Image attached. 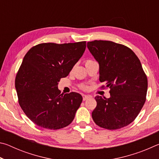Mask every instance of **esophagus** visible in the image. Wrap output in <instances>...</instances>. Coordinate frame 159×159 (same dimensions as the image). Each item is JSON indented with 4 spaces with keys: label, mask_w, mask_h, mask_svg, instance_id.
I'll use <instances>...</instances> for the list:
<instances>
[{
    "label": "esophagus",
    "mask_w": 159,
    "mask_h": 159,
    "mask_svg": "<svg viewBox=\"0 0 159 159\" xmlns=\"http://www.w3.org/2000/svg\"><path fill=\"white\" fill-rule=\"evenodd\" d=\"M82 96H83V101L87 100L88 99H89V98H90V96H89V95H83Z\"/></svg>",
    "instance_id": "1"
}]
</instances>
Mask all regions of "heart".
<instances>
[{"instance_id": "heart-1", "label": "heart", "mask_w": 159, "mask_h": 159, "mask_svg": "<svg viewBox=\"0 0 159 159\" xmlns=\"http://www.w3.org/2000/svg\"><path fill=\"white\" fill-rule=\"evenodd\" d=\"M91 61V60H86V61ZM86 61H85V62H86ZM80 89L83 90H87L88 86L85 85H80Z\"/></svg>"}]
</instances>
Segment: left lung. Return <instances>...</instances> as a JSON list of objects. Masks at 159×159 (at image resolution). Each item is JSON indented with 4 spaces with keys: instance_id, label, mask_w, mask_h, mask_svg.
Returning <instances> with one entry per match:
<instances>
[{
    "instance_id": "obj_1",
    "label": "left lung",
    "mask_w": 159,
    "mask_h": 159,
    "mask_svg": "<svg viewBox=\"0 0 159 159\" xmlns=\"http://www.w3.org/2000/svg\"><path fill=\"white\" fill-rule=\"evenodd\" d=\"M99 64V81L109 88V98L97 96L92 117L107 130L127 126L138 116L146 101L148 81L139 58L124 45L109 41L88 42Z\"/></svg>"
}]
</instances>
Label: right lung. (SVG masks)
<instances>
[{
  "mask_svg": "<svg viewBox=\"0 0 159 159\" xmlns=\"http://www.w3.org/2000/svg\"><path fill=\"white\" fill-rule=\"evenodd\" d=\"M86 48V42L35 45L23 59L15 77L21 109L39 127L58 130L73 121L83 101L77 93L58 90L61 78L67 76Z\"/></svg>",
  "mask_w": 159,
  "mask_h": 159,
  "instance_id": "1",
  "label": "right lung"
}]
</instances>
